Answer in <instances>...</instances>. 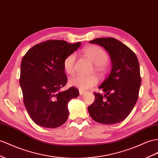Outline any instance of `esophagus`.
<instances>
[{
    "instance_id": "obj_1",
    "label": "esophagus",
    "mask_w": 158,
    "mask_h": 158,
    "mask_svg": "<svg viewBox=\"0 0 158 158\" xmlns=\"http://www.w3.org/2000/svg\"><path fill=\"white\" fill-rule=\"evenodd\" d=\"M84 94H85V91L79 90V94H80V95H83Z\"/></svg>"
}]
</instances>
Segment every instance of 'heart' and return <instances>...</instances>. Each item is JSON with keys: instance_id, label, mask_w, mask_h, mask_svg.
<instances>
[{"instance_id": "b5f03b06", "label": "heart", "mask_w": 158, "mask_h": 158, "mask_svg": "<svg viewBox=\"0 0 158 158\" xmlns=\"http://www.w3.org/2000/svg\"><path fill=\"white\" fill-rule=\"evenodd\" d=\"M83 54L94 63V70L99 75L103 74L107 69L108 55L103 48L98 46H88L82 50ZM76 55L72 53L67 56L63 61L64 70L67 74L72 75L75 72ZM98 78L95 75L83 76L77 75L72 77L69 80L71 86L78 88L81 90H86L97 85Z\"/></svg>"}]
</instances>
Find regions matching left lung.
Segmentation results:
<instances>
[{
    "label": "left lung",
    "instance_id": "obj_1",
    "mask_svg": "<svg viewBox=\"0 0 158 158\" xmlns=\"http://www.w3.org/2000/svg\"><path fill=\"white\" fill-rule=\"evenodd\" d=\"M89 43L108 52L111 70L99 87L106 94L94 93L95 101L88 107L89 113L100 123H119L129 115L138 98L141 81L138 59L127 46L114 38H97Z\"/></svg>",
    "mask_w": 158,
    "mask_h": 158
}]
</instances>
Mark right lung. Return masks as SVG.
<instances>
[{
    "instance_id": "1",
    "label": "right lung",
    "mask_w": 158,
    "mask_h": 158,
    "mask_svg": "<svg viewBox=\"0 0 158 158\" xmlns=\"http://www.w3.org/2000/svg\"><path fill=\"white\" fill-rule=\"evenodd\" d=\"M81 44L50 40L36 44L23 56L19 81L23 102L31 118L39 126L55 128L67 121L68 103L77 98L79 91L73 87L60 91L67 81L63 61Z\"/></svg>"
}]
</instances>
